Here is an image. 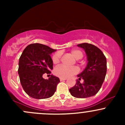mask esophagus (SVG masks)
<instances>
[{
  "mask_svg": "<svg viewBox=\"0 0 125 125\" xmlns=\"http://www.w3.org/2000/svg\"><path fill=\"white\" fill-rule=\"evenodd\" d=\"M66 79H64V78H60V81H63V80H66Z\"/></svg>",
  "mask_w": 125,
  "mask_h": 125,
  "instance_id": "esophagus-1",
  "label": "esophagus"
}]
</instances>
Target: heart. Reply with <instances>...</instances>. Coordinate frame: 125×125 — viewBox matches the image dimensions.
Listing matches in <instances>:
<instances>
[{"label":"heart","mask_w":125,"mask_h":125,"mask_svg":"<svg viewBox=\"0 0 125 125\" xmlns=\"http://www.w3.org/2000/svg\"><path fill=\"white\" fill-rule=\"evenodd\" d=\"M71 55L77 60L82 59L83 57V54L80 50H73L70 52ZM62 54L60 52H57L54 54L52 57V61L54 65H57L60 63L61 60ZM79 71V69L77 66L73 67H67V66H59L55 68L54 74L55 75L60 78H66L70 77L75 74H77Z\"/></svg>","instance_id":"b5f03b06"}]
</instances>
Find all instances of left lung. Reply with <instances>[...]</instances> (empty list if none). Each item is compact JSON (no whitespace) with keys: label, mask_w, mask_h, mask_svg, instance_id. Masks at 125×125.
I'll list each match as a JSON object with an SVG mask.
<instances>
[{"label":"left lung","mask_w":125,"mask_h":125,"mask_svg":"<svg viewBox=\"0 0 125 125\" xmlns=\"http://www.w3.org/2000/svg\"><path fill=\"white\" fill-rule=\"evenodd\" d=\"M84 49L87 55L86 67L77 75L79 80L70 89L73 96L76 98H87L95 95L101 88L106 74V59L103 52L95 45L88 43L77 45ZM81 79L84 83L79 81Z\"/></svg>","instance_id":"obj_1"}]
</instances>
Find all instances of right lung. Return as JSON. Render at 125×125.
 <instances>
[{
  "label": "right lung",
  "mask_w": 125,
  "mask_h": 125,
  "mask_svg": "<svg viewBox=\"0 0 125 125\" xmlns=\"http://www.w3.org/2000/svg\"><path fill=\"white\" fill-rule=\"evenodd\" d=\"M55 51L40 43L30 44L23 50L19 62L18 74L23 90L31 97L47 99L56 91L59 78L52 75L48 79L43 78L45 73L50 74L53 69L50 55Z\"/></svg>",
  "instance_id": "right-lung-1"
}]
</instances>
